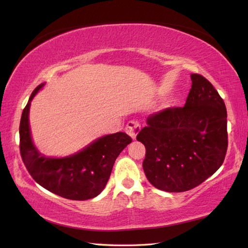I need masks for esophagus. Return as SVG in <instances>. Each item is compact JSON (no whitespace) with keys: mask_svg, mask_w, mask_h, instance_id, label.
Listing matches in <instances>:
<instances>
[{"mask_svg":"<svg viewBox=\"0 0 248 248\" xmlns=\"http://www.w3.org/2000/svg\"><path fill=\"white\" fill-rule=\"evenodd\" d=\"M140 125L138 121H134V120L129 121L127 127H125V132H127V134L132 140L136 139V136H138V134L140 133Z\"/></svg>","mask_w":248,"mask_h":248,"instance_id":"1","label":"esophagus"}]
</instances>
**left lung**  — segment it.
Here are the masks:
<instances>
[{
  "label": "left lung",
  "instance_id": "8db88e82",
  "mask_svg": "<svg viewBox=\"0 0 248 248\" xmlns=\"http://www.w3.org/2000/svg\"><path fill=\"white\" fill-rule=\"evenodd\" d=\"M186 105L149 115L136 140L146 147L148 181L165 192L192 189L222 166L228 147L224 100L204 77L191 75Z\"/></svg>",
  "mask_w": 248,
  "mask_h": 248
}]
</instances>
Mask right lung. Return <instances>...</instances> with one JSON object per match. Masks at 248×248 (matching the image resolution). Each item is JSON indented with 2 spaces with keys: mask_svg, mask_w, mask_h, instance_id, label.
Masks as SVG:
<instances>
[{
  "mask_svg": "<svg viewBox=\"0 0 248 248\" xmlns=\"http://www.w3.org/2000/svg\"><path fill=\"white\" fill-rule=\"evenodd\" d=\"M45 83L31 93L20 120V154L34 180L48 191L71 200L98 196L107 186L119 154L132 139L124 132L104 135L85 148L66 157H46L36 149L31 136V101Z\"/></svg>",
  "mask_w": 248,
  "mask_h": 248,
  "instance_id": "right-lung-1",
  "label": "right lung"
}]
</instances>
